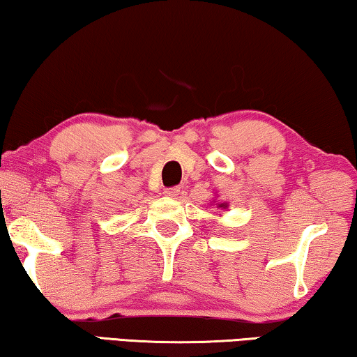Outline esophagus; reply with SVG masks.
<instances>
[{"instance_id": "esophagus-1", "label": "esophagus", "mask_w": 357, "mask_h": 357, "mask_svg": "<svg viewBox=\"0 0 357 357\" xmlns=\"http://www.w3.org/2000/svg\"><path fill=\"white\" fill-rule=\"evenodd\" d=\"M180 193V186H172V188H166L164 190V195L169 197H175Z\"/></svg>"}]
</instances>
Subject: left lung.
Returning a JSON list of instances; mask_svg holds the SVG:
<instances>
[{
	"label": "left lung",
	"instance_id": "obj_1",
	"mask_svg": "<svg viewBox=\"0 0 357 357\" xmlns=\"http://www.w3.org/2000/svg\"><path fill=\"white\" fill-rule=\"evenodd\" d=\"M218 207H225V209H227L228 204H227V202H222V204H218Z\"/></svg>",
	"mask_w": 357,
	"mask_h": 357
}]
</instances>
